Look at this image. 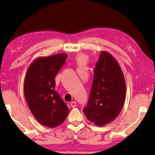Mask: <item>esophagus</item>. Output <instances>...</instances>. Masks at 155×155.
<instances>
[{
    "label": "esophagus",
    "mask_w": 155,
    "mask_h": 155,
    "mask_svg": "<svg viewBox=\"0 0 155 155\" xmlns=\"http://www.w3.org/2000/svg\"><path fill=\"white\" fill-rule=\"evenodd\" d=\"M70 105H71V107H75L76 106H77V103H76V101H72L70 104Z\"/></svg>",
    "instance_id": "34e87169"
}]
</instances>
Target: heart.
<instances>
[{"mask_svg": "<svg viewBox=\"0 0 155 155\" xmlns=\"http://www.w3.org/2000/svg\"><path fill=\"white\" fill-rule=\"evenodd\" d=\"M87 59L88 57L86 54L83 53H80L77 54V57H76V62H77L78 66L84 65L85 63H87Z\"/></svg>", "mask_w": 155, "mask_h": 155, "instance_id": "b5f03b06", "label": "heart"}]
</instances>
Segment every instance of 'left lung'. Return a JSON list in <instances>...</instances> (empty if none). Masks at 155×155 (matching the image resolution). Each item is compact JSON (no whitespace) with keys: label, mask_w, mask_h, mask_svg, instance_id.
Masks as SVG:
<instances>
[{"label":"left lung","mask_w":155,"mask_h":155,"mask_svg":"<svg viewBox=\"0 0 155 155\" xmlns=\"http://www.w3.org/2000/svg\"><path fill=\"white\" fill-rule=\"evenodd\" d=\"M126 81L121 67L112 54L101 51L87 107L83 112L96 126H104L121 112L126 97Z\"/></svg>","instance_id":"obj_1"}]
</instances>
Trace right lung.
Returning a JSON list of instances; mask_svg holds the SVG:
<instances>
[{
    "instance_id": "add662e5",
    "label": "right lung",
    "mask_w": 155,
    "mask_h": 155,
    "mask_svg": "<svg viewBox=\"0 0 155 155\" xmlns=\"http://www.w3.org/2000/svg\"><path fill=\"white\" fill-rule=\"evenodd\" d=\"M67 54L40 56L31 62L24 82V94L35 119L48 127H55L67 117L69 108L54 90L55 77L64 64Z\"/></svg>"
}]
</instances>
